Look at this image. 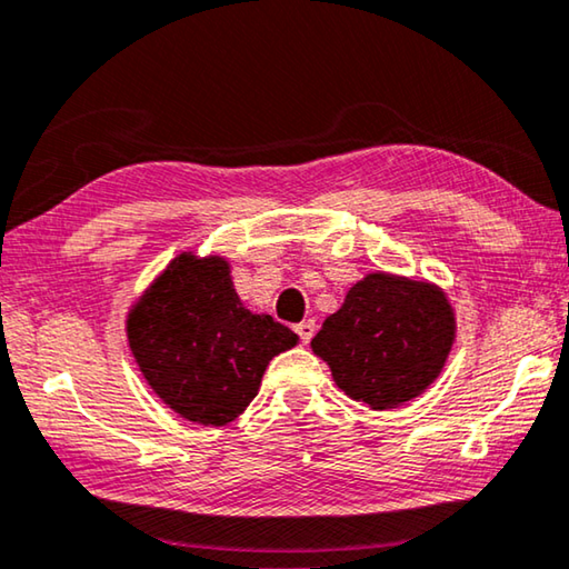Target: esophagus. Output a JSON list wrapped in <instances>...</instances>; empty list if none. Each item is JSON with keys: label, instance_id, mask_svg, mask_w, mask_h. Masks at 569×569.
<instances>
[{"label": "esophagus", "instance_id": "34e87169", "mask_svg": "<svg viewBox=\"0 0 569 569\" xmlns=\"http://www.w3.org/2000/svg\"><path fill=\"white\" fill-rule=\"evenodd\" d=\"M295 332L300 335V340L307 346V342H310L312 335H315V322L312 320H302L300 325H295Z\"/></svg>", "mask_w": 569, "mask_h": 569}]
</instances>
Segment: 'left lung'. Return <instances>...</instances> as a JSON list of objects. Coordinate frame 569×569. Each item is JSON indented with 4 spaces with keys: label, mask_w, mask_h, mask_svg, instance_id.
<instances>
[{
    "label": "left lung",
    "mask_w": 569,
    "mask_h": 569,
    "mask_svg": "<svg viewBox=\"0 0 569 569\" xmlns=\"http://www.w3.org/2000/svg\"><path fill=\"white\" fill-rule=\"evenodd\" d=\"M453 340L456 312L439 284L370 272L350 287L310 348L346 396L388 411L439 378Z\"/></svg>",
    "instance_id": "obj_1"
}]
</instances>
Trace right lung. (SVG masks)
<instances>
[{"label":"right lung","mask_w":569,"mask_h":569,"mask_svg":"<svg viewBox=\"0 0 569 569\" xmlns=\"http://www.w3.org/2000/svg\"><path fill=\"white\" fill-rule=\"evenodd\" d=\"M128 346L146 383L191 423L227 426L254 400L269 360L300 338L244 307L229 259L181 251L130 305Z\"/></svg>","instance_id":"1"}]
</instances>
